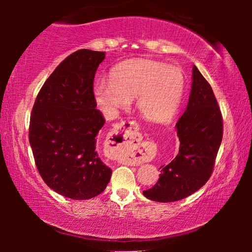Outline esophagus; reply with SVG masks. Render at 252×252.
Returning a JSON list of instances; mask_svg holds the SVG:
<instances>
[{
  "label": "esophagus",
  "instance_id": "1",
  "mask_svg": "<svg viewBox=\"0 0 252 252\" xmlns=\"http://www.w3.org/2000/svg\"><path fill=\"white\" fill-rule=\"evenodd\" d=\"M108 143L113 159H118L124 156L132 157V155L141 153L139 128L134 123L122 122L117 124L110 133ZM130 161L135 164L141 163L136 158H133Z\"/></svg>",
  "mask_w": 252,
  "mask_h": 252
}]
</instances>
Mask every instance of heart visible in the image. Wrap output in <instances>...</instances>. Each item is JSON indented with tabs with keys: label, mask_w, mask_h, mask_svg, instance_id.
Wrapping results in <instances>:
<instances>
[{
	"label": "heart",
	"mask_w": 252,
	"mask_h": 252,
	"mask_svg": "<svg viewBox=\"0 0 252 252\" xmlns=\"http://www.w3.org/2000/svg\"><path fill=\"white\" fill-rule=\"evenodd\" d=\"M185 88L180 68L153 60H130L112 68L111 80L96 81L95 101L105 115L115 116L136 98V109L144 119L164 123L179 108Z\"/></svg>",
	"instance_id": "1"
}]
</instances>
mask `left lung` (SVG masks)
I'll return each mask as SVG.
<instances>
[{
    "mask_svg": "<svg viewBox=\"0 0 252 252\" xmlns=\"http://www.w3.org/2000/svg\"><path fill=\"white\" fill-rule=\"evenodd\" d=\"M179 153L170 164L160 166L158 182L143 191L151 201H180L197 191L211 177L222 140V116L211 86L192 67L188 105L177 123Z\"/></svg>",
    "mask_w": 252,
    "mask_h": 252,
    "instance_id": "obj_1",
    "label": "left lung"
}]
</instances>
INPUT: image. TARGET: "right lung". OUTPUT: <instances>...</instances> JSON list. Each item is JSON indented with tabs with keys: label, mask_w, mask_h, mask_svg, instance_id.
<instances>
[{
	"label": "right lung",
	"mask_w": 252,
	"mask_h": 252,
	"mask_svg": "<svg viewBox=\"0 0 252 252\" xmlns=\"http://www.w3.org/2000/svg\"><path fill=\"white\" fill-rule=\"evenodd\" d=\"M104 58V51L89 49L67 56L43 84L31 113L29 139L37 171L48 187L68 198L95 197L111 178L96 151L105 120L93 92Z\"/></svg>",
	"instance_id": "1"
}]
</instances>
